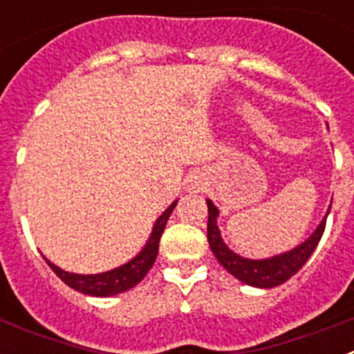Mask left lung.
Masks as SVG:
<instances>
[{
	"instance_id": "8db88e82",
	"label": "left lung",
	"mask_w": 354,
	"mask_h": 354,
	"mask_svg": "<svg viewBox=\"0 0 354 354\" xmlns=\"http://www.w3.org/2000/svg\"><path fill=\"white\" fill-rule=\"evenodd\" d=\"M205 202H207L209 211L207 241L212 253H214V257L239 282L248 283L252 287H261V289H271V287L282 286L292 274H296L301 270L303 264L308 261V257H310L312 252L319 245V241H321V236L324 232V225H326V218L331 209L330 204L326 214H324V218L321 220V223L317 225L314 232L306 237L303 243H299L298 246L289 250V252L278 253V255L268 259H246L241 257L239 253L232 252L225 245L220 228H218L220 211L209 198Z\"/></svg>"
}]
</instances>
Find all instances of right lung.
I'll return each instance as SVG.
<instances>
[{
    "label": "right lung",
    "mask_w": 354,
    "mask_h": 354,
    "mask_svg": "<svg viewBox=\"0 0 354 354\" xmlns=\"http://www.w3.org/2000/svg\"><path fill=\"white\" fill-rule=\"evenodd\" d=\"M177 205V200L171 202L167 207V211L162 212L156 220L154 227H152V232H150L149 239H147L145 246L140 250V253H136L131 261H127L126 264L118 266L115 270L104 271V273L97 274H80V273H68V271L62 270L58 266L53 264L51 261L46 259V262L49 264L53 271L58 274L62 282L67 283L71 289L77 290V292L88 294V296H97V298H106V296H115V294L126 292V290L133 289L134 286H138L143 280L149 270L154 266L156 257H158L159 252V239H161V234L167 227V221L170 218L171 211Z\"/></svg>",
    "instance_id": "obj_1"
}]
</instances>
